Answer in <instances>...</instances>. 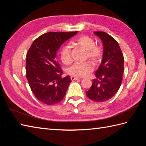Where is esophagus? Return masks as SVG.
I'll use <instances>...</instances> for the list:
<instances>
[{"instance_id": "obj_1", "label": "esophagus", "mask_w": 146, "mask_h": 146, "mask_svg": "<svg viewBox=\"0 0 146 146\" xmlns=\"http://www.w3.org/2000/svg\"><path fill=\"white\" fill-rule=\"evenodd\" d=\"M79 79H80V78H78V77H75V76H71V80H72V81H74V80H79Z\"/></svg>"}]
</instances>
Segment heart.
I'll return each mask as SVG.
<instances>
[{
  "mask_svg": "<svg viewBox=\"0 0 146 146\" xmlns=\"http://www.w3.org/2000/svg\"><path fill=\"white\" fill-rule=\"evenodd\" d=\"M75 44L86 51L85 58L88 59L94 64H98L102 57V49L95 45L94 40L90 37L83 35L76 38ZM61 61L65 64H69L72 62L71 48L69 45H65L62 48L60 53ZM93 70V66L90 62L83 63H75L68 68L69 75L75 77H84L87 76Z\"/></svg>",
  "mask_w": 146,
  "mask_h": 146,
  "instance_id": "heart-1",
  "label": "heart"
}]
</instances>
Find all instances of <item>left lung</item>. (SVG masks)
Masks as SVG:
<instances>
[{
	"instance_id": "1",
	"label": "left lung",
	"mask_w": 146,
	"mask_h": 146,
	"mask_svg": "<svg viewBox=\"0 0 146 146\" xmlns=\"http://www.w3.org/2000/svg\"><path fill=\"white\" fill-rule=\"evenodd\" d=\"M104 45L101 64L95 73L97 78L86 94L96 102H105L112 98L119 90L122 82L123 56L118 42L112 37L102 31L94 32Z\"/></svg>"
}]
</instances>
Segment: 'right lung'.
Segmentation results:
<instances>
[{
    "label": "right lung",
    "instance_id": "right-lung-1",
    "mask_svg": "<svg viewBox=\"0 0 146 146\" xmlns=\"http://www.w3.org/2000/svg\"><path fill=\"white\" fill-rule=\"evenodd\" d=\"M77 33H45L33 41L27 51L26 78L33 94L42 104H58L66 95L71 80L69 76L61 78L63 71L56 60V52Z\"/></svg>",
    "mask_w": 146,
    "mask_h": 146
}]
</instances>
